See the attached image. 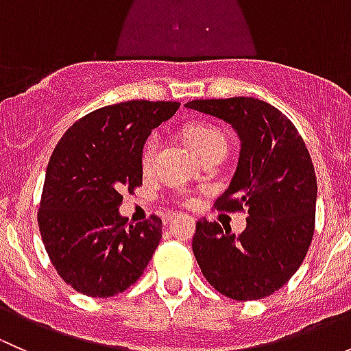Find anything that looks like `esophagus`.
Wrapping results in <instances>:
<instances>
[{
	"instance_id": "obj_1",
	"label": "esophagus",
	"mask_w": 351,
	"mask_h": 351,
	"mask_svg": "<svg viewBox=\"0 0 351 351\" xmlns=\"http://www.w3.org/2000/svg\"><path fill=\"white\" fill-rule=\"evenodd\" d=\"M176 215H178V214H175V212H169V214H166V217H165V222H171L173 219L176 217Z\"/></svg>"
}]
</instances>
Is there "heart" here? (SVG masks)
Here are the masks:
<instances>
[{
  "label": "heart",
  "instance_id": "1",
  "mask_svg": "<svg viewBox=\"0 0 351 351\" xmlns=\"http://www.w3.org/2000/svg\"><path fill=\"white\" fill-rule=\"evenodd\" d=\"M185 137L204 159L214 153H226L228 151L226 134L210 123H193V125L186 127ZM159 147H161V137H159V134H151L144 144L143 154H141V165L144 169H149L154 165Z\"/></svg>",
  "mask_w": 351,
  "mask_h": 351
}]
</instances>
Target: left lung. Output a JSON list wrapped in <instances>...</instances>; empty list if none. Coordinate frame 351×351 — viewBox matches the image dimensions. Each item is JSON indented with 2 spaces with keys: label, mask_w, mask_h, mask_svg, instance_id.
Masks as SVG:
<instances>
[{
  "label": "left lung",
  "mask_w": 351,
  "mask_h": 351,
  "mask_svg": "<svg viewBox=\"0 0 351 351\" xmlns=\"http://www.w3.org/2000/svg\"><path fill=\"white\" fill-rule=\"evenodd\" d=\"M185 107L236 130L238 166L215 207L247 210L238 236L217 222H197L192 250L198 267L229 299L270 295L295 274L313 241L317 182L306 143L280 110L258 98L193 100Z\"/></svg>",
  "instance_id": "left-lung-1"
}]
</instances>
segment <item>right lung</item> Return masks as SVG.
<instances>
[{"label": "right lung", "instance_id": "1", "mask_svg": "<svg viewBox=\"0 0 351 351\" xmlns=\"http://www.w3.org/2000/svg\"><path fill=\"white\" fill-rule=\"evenodd\" d=\"M176 101L132 100L88 113L66 130L49 159L38 229L52 265L88 297H112L136 284L161 239V219L130 224L123 192L143 185L141 154Z\"/></svg>", "mask_w": 351, "mask_h": 351}]
</instances>
